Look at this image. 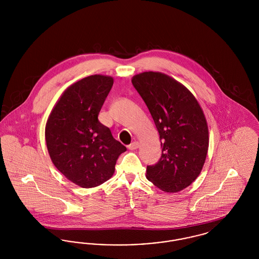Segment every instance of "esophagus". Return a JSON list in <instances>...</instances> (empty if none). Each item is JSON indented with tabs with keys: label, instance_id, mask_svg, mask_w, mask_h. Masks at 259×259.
Returning a JSON list of instances; mask_svg holds the SVG:
<instances>
[{
	"label": "esophagus",
	"instance_id": "1",
	"mask_svg": "<svg viewBox=\"0 0 259 259\" xmlns=\"http://www.w3.org/2000/svg\"><path fill=\"white\" fill-rule=\"evenodd\" d=\"M139 148H140L139 142H134V143H132L131 145L128 146V148H129L130 150H135V149H138Z\"/></svg>",
	"mask_w": 259,
	"mask_h": 259
}]
</instances>
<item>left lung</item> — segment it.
Instances as JSON below:
<instances>
[{"instance_id":"1","label":"left lung","mask_w":259,"mask_h":259,"mask_svg":"<svg viewBox=\"0 0 259 259\" xmlns=\"http://www.w3.org/2000/svg\"><path fill=\"white\" fill-rule=\"evenodd\" d=\"M132 83L145 101L160 138L162 155L146 177L162 191L176 193L191 185L203 169L209 128L197 99L168 74L144 72Z\"/></svg>"}]
</instances>
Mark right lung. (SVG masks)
Instances as JSON below:
<instances>
[{
    "instance_id": "add662e5",
    "label": "right lung",
    "mask_w": 259,
    "mask_h": 259,
    "mask_svg": "<svg viewBox=\"0 0 259 259\" xmlns=\"http://www.w3.org/2000/svg\"><path fill=\"white\" fill-rule=\"evenodd\" d=\"M113 77L87 76L68 87L46 124V143L54 166L74 185L96 187L110 180L126 148L98 114L111 91Z\"/></svg>"
}]
</instances>
